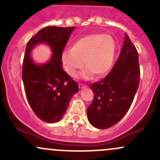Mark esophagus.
I'll return each mask as SVG.
<instances>
[{
	"instance_id": "obj_1",
	"label": "esophagus",
	"mask_w": 160,
	"mask_h": 160,
	"mask_svg": "<svg viewBox=\"0 0 160 160\" xmlns=\"http://www.w3.org/2000/svg\"><path fill=\"white\" fill-rule=\"evenodd\" d=\"M79 88H80V89H83V88H88V86L84 84H82V83H79Z\"/></svg>"
}]
</instances>
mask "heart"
Returning a JSON list of instances; mask_svg holds the SVG:
<instances>
[{
  "label": "heart",
  "instance_id": "b5f03b06",
  "mask_svg": "<svg viewBox=\"0 0 160 160\" xmlns=\"http://www.w3.org/2000/svg\"><path fill=\"white\" fill-rule=\"evenodd\" d=\"M115 52L116 42L112 36L91 34L77 39L72 49L64 50L61 60L64 70L70 77H77L84 65L87 70L82 72V78L90 79L93 75L100 78L111 70Z\"/></svg>",
  "mask_w": 160,
  "mask_h": 160
}]
</instances>
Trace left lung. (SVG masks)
I'll return each instance as SVG.
<instances>
[{
	"instance_id": "obj_1",
	"label": "left lung",
	"mask_w": 160,
	"mask_h": 160,
	"mask_svg": "<svg viewBox=\"0 0 160 160\" xmlns=\"http://www.w3.org/2000/svg\"><path fill=\"white\" fill-rule=\"evenodd\" d=\"M140 80L138 54L125 34L120 56L110 73L90 85L94 93L88 108V118L93 127L109 128L127 113L138 90Z\"/></svg>"
}]
</instances>
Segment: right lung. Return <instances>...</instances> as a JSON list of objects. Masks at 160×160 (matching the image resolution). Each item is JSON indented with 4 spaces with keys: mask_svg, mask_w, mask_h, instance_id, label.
<instances>
[{
    "mask_svg": "<svg viewBox=\"0 0 160 160\" xmlns=\"http://www.w3.org/2000/svg\"><path fill=\"white\" fill-rule=\"evenodd\" d=\"M75 27L48 26L38 31L28 42L22 68L25 94L37 117L48 123L59 122L68 109L70 101L79 91L78 84L62 69L61 56ZM44 44L52 55L44 64L35 62L31 52Z\"/></svg>",
    "mask_w": 160,
    "mask_h": 160,
    "instance_id": "add662e5",
    "label": "right lung"
}]
</instances>
